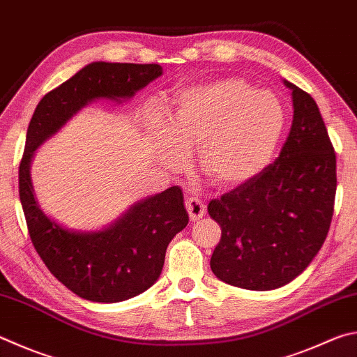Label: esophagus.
Returning a JSON list of instances; mask_svg holds the SVG:
<instances>
[{"mask_svg":"<svg viewBox=\"0 0 357 357\" xmlns=\"http://www.w3.org/2000/svg\"><path fill=\"white\" fill-rule=\"evenodd\" d=\"M185 209L189 212L192 222H195V220H199L206 213V204L198 197H190L185 201Z\"/></svg>","mask_w":357,"mask_h":357,"instance_id":"1","label":"esophagus"}]
</instances>
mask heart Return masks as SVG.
<instances>
[{"label":"heart","mask_w":357,"mask_h":357,"mask_svg":"<svg viewBox=\"0 0 357 357\" xmlns=\"http://www.w3.org/2000/svg\"><path fill=\"white\" fill-rule=\"evenodd\" d=\"M146 126L168 167H179L197 148L201 173L222 189L259 176L273 159L286 129L278 96L243 79L226 77L179 90L164 123L150 114Z\"/></svg>","instance_id":"1"}]
</instances>
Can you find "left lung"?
Wrapping results in <instances>:
<instances>
[{
	"label": "left lung",
	"mask_w": 357,
	"mask_h": 357,
	"mask_svg": "<svg viewBox=\"0 0 357 357\" xmlns=\"http://www.w3.org/2000/svg\"><path fill=\"white\" fill-rule=\"evenodd\" d=\"M291 90L294 121L273 164L207 206L222 228L211 268L246 290H273L306 270L334 213L335 153L312 96Z\"/></svg>",
	"instance_id": "left-lung-1"
}]
</instances>
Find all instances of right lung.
Wrapping results in <instances>:
<instances>
[{"mask_svg": "<svg viewBox=\"0 0 357 357\" xmlns=\"http://www.w3.org/2000/svg\"><path fill=\"white\" fill-rule=\"evenodd\" d=\"M160 75L158 63L92 62L45 95L29 121L18 189L31 241L51 273L84 300L125 301L158 281L168 243L189 223L183 190L174 185L142 199L101 231H73L38 206L31 160L37 148L89 102H121Z\"/></svg>", "mask_w": 357, "mask_h": 357, "instance_id": "right-lung-1", "label": "right lung"}]
</instances>
